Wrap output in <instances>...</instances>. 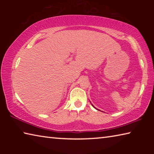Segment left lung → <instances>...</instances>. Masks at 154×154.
Returning <instances> with one entry per match:
<instances>
[{
    "label": "left lung",
    "mask_w": 154,
    "mask_h": 154,
    "mask_svg": "<svg viewBox=\"0 0 154 154\" xmlns=\"http://www.w3.org/2000/svg\"><path fill=\"white\" fill-rule=\"evenodd\" d=\"M92 106H93V105H92ZM94 108H95V109H96V107H95V106H94ZM97 109V110H98V111H100V110H99V109Z\"/></svg>",
    "instance_id": "1"
}]
</instances>
